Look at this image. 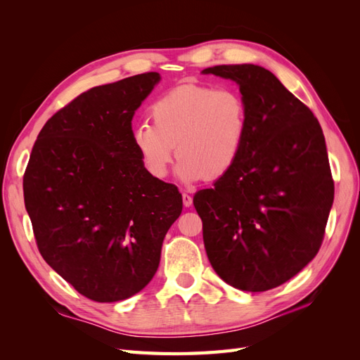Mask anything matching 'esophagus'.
<instances>
[{
	"label": "esophagus",
	"mask_w": 360,
	"mask_h": 360,
	"mask_svg": "<svg viewBox=\"0 0 360 360\" xmlns=\"http://www.w3.org/2000/svg\"><path fill=\"white\" fill-rule=\"evenodd\" d=\"M181 198H183V204L186 205V207H191L192 205V197L189 193H186V192H183L181 193Z\"/></svg>",
	"instance_id": "34e87169"
}]
</instances>
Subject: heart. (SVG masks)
<instances>
[{
	"instance_id": "1",
	"label": "heart",
	"mask_w": 360,
	"mask_h": 360,
	"mask_svg": "<svg viewBox=\"0 0 360 360\" xmlns=\"http://www.w3.org/2000/svg\"><path fill=\"white\" fill-rule=\"evenodd\" d=\"M150 123L132 130V143L150 177L168 176L174 159L179 176L192 183L214 180L230 171L242 153L248 111L234 89L184 84L150 106Z\"/></svg>"
}]
</instances>
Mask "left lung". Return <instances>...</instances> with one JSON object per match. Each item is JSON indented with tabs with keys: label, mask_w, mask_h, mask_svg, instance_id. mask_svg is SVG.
<instances>
[{
	"label": "left lung",
	"mask_w": 360,
	"mask_h": 360,
	"mask_svg": "<svg viewBox=\"0 0 360 360\" xmlns=\"http://www.w3.org/2000/svg\"><path fill=\"white\" fill-rule=\"evenodd\" d=\"M238 84L248 111L242 153L214 186L195 193L207 257L226 284L267 291L317 255L333 204L319 120L255 64L204 69Z\"/></svg>",
	"instance_id": "obj_1"
}]
</instances>
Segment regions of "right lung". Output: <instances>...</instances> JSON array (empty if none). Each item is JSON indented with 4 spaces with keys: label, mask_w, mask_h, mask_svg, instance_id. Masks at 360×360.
Returning a JSON list of instances; mask_svg holds the SVG:
<instances>
[{
    "label": "right lung",
    "mask_w": 360,
    "mask_h": 360,
    "mask_svg": "<svg viewBox=\"0 0 360 360\" xmlns=\"http://www.w3.org/2000/svg\"><path fill=\"white\" fill-rule=\"evenodd\" d=\"M159 79L141 73L79 94L43 126L24 174L43 259L94 302L148 284L183 209L176 184L150 177L132 143L134 114Z\"/></svg>",
    "instance_id": "1"
}]
</instances>
